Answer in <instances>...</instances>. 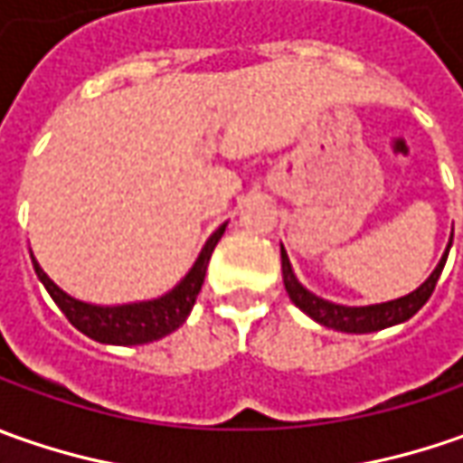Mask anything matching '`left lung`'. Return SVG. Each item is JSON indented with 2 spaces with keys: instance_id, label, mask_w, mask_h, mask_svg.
Here are the masks:
<instances>
[{
  "instance_id": "8db88e82",
  "label": "left lung",
  "mask_w": 463,
  "mask_h": 463,
  "mask_svg": "<svg viewBox=\"0 0 463 463\" xmlns=\"http://www.w3.org/2000/svg\"><path fill=\"white\" fill-rule=\"evenodd\" d=\"M449 250H451V244H449ZM446 258H449V252L443 255V260L438 262V268L433 270V276L428 278L418 291L402 296V298H394V301H386V304H373V307H340V304L325 301V298L307 291L296 280L286 252H280V265H283L286 291H288L291 301L298 309L307 311L311 319H317L325 327L337 329V332H358L361 335V332H376V329L392 327V325H400V322H407L410 317H415L425 307V301L433 296V291H436V283L440 273H443Z\"/></svg>"
}]
</instances>
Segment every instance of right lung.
I'll use <instances>...</instances> for the list:
<instances>
[{"label":"right lung","mask_w":463,"mask_h":463,"mask_svg":"<svg viewBox=\"0 0 463 463\" xmlns=\"http://www.w3.org/2000/svg\"><path fill=\"white\" fill-rule=\"evenodd\" d=\"M223 229H226V223L211 234L201 258L195 260L190 273L167 296L154 298V301H141V304H126V307L84 304V301H77V298L63 294L61 288L41 270V265L35 260H33V268L45 286V291L59 304V309L66 314V319L80 332H84L87 337H92L98 343H108V345H144V343H154L169 332H175L185 322L193 304H195V296L203 286L208 260H211L213 247L222 240Z\"/></svg>","instance_id":"obj_1"}]
</instances>
